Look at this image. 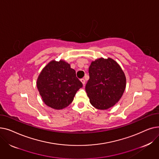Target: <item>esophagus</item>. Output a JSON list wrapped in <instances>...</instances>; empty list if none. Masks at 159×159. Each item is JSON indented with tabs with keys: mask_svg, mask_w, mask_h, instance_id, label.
I'll return each instance as SVG.
<instances>
[{
	"mask_svg": "<svg viewBox=\"0 0 159 159\" xmlns=\"http://www.w3.org/2000/svg\"><path fill=\"white\" fill-rule=\"evenodd\" d=\"M80 81L82 82V83L83 84V85L84 86V84H85V82H86V81H85V80H84V79H80Z\"/></svg>",
	"mask_w": 159,
	"mask_h": 159,
	"instance_id": "obj_1",
	"label": "esophagus"
}]
</instances>
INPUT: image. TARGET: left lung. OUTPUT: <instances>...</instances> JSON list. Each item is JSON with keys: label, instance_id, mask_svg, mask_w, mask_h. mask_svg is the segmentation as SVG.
I'll use <instances>...</instances> for the list:
<instances>
[{"label": "left lung", "instance_id": "8db88e82", "mask_svg": "<svg viewBox=\"0 0 159 159\" xmlns=\"http://www.w3.org/2000/svg\"><path fill=\"white\" fill-rule=\"evenodd\" d=\"M85 89L89 102L98 110H107L121 98L126 79L120 66L110 58L91 62Z\"/></svg>", "mask_w": 159, "mask_h": 159}]
</instances>
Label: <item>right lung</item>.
<instances>
[{"label":"right lung","mask_w":159,"mask_h":159,"mask_svg":"<svg viewBox=\"0 0 159 159\" xmlns=\"http://www.w3.org/2000/svg\"><path fill=\"white\" fill-rule=\"evenodd\" d=\"M37 85L44 102L53 109L61 110L72 102L82 83L68 63L53 61L40 73Z\"/></svg>","instance_id":"obj_1"}]
</instances>
